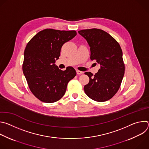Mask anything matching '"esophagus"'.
Returning <instances> with one entry per match:
<instances>
[{"instance_id": "1", "label": "esophagus", "mask_w": 149, "mask_h": 149, "mask_svg": "<svg viewBox=\"0 0 149 149\" xmlns=\"http://www.w3.org/2000/svg\"><path fill=\"white\" fill-rule=\"evenodd\" d=\"M77 74L78 75H80V74H83V72H82V71H79V70H77Z\"/></svg>"}]
</instances>
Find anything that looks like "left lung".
Wrapping results in <instances>:
<instances>
[{
	"label": "left lung",
	"mask_w": 149,
	"mask_h": 149,
	"mask_svg": "<svg viewBox=\"0 0 149 149\" xmlns=\"http://www.w3.org/2000/svg\"><path fill=\"white\" fill-rule=\"evenodd\" d=\"M78 33L90 47L91 60L100 65L95 75L90 72H85L90 81L84 86V91L94 101H107L119 90L124 74L125 65L120 45L109 33L100 29H83Z\"/></svg>",
	"instance_id": "obj_1"
}]
</instances>
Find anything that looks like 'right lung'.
Segmentation results:
<instances>
[{"label":"right lung","mask_w":149,"mask_h":149,"mask_svg":"<svg viewBox=\"0 0 149 149\" xmlns=\"http://www.w3.org/2000/svg\"><path fill=\"white\" fill-rule=\"evenodd\" d=\"M76 35L75 31L45 29L27 44L22 70L31 91L40 101L52 103L60 100L68 83L76 75L72 67L62 71L55 65L63 45Z\"/></svg>","instance_id":"1"}]
</instances>
